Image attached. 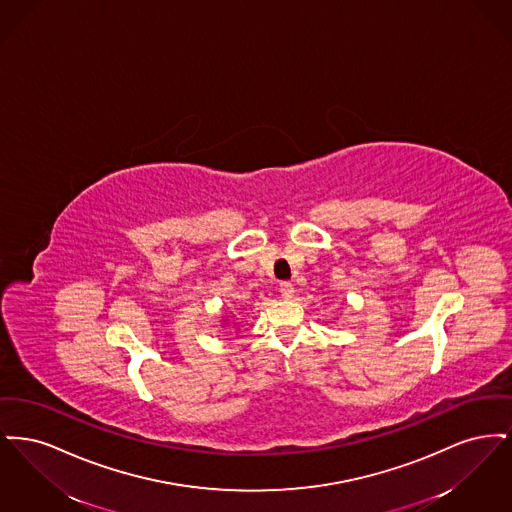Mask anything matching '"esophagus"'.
I'll return each instance as SVG.
<instances>
[{
  "label": "esophagus",
  "instance_id": "obj_1",
  "mask_svg": "<svg viewBox=\"0 0 512 512\" xmlns=\"http://www.w3.org/2000/svg\"><path fill=\"white\" fill-rule=\"evenodd\" d=\"M280 292H282L284 297H292L293 292H295L292 282H282V284H280Z\"/></svg>",
  "mask_w": 512,
  "mask_h": 512
}]
</instances>
